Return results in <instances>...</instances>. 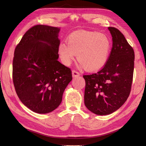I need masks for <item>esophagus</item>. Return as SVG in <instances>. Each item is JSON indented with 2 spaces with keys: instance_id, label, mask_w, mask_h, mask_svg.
Listing matches in <instances>:
<instances>
[{
  "instance_id": "obj_1",
  "label": "esophagus",
  "mask_w": 146,
  "mask_h": 146,
  "mask_svg": "<svg viewBox=\"0 0 146 146\" xmlns=\"http://www.w3.org/2000/svg\"><path fill=\"white\" fill-rule=\"evenodd\" d=\"M80 75V73L76 72V71H75V70H73V71H72V76H73V78L79 76Z\"/></svg>"
}]
</instances>
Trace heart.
<instances>
[{"label": "heart", "instance_id": "b5f03b06", "mask_svg": "<svg viewBox=\"0 0 146 146\" xmlns=\"http://www.w3.org/2000/svg\"><path fill=\"white\" fill-rule=\"evenodd\" d=\"M111 48V41L106 34L80 31L70 35L68 43H60L59 54L66 66L71 64L76 55L78 60L86 71L95 72L106 64Z\"/></svg>", "mask_w": 146, "mask_h": 146}]
</instances>
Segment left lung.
<instances>
[{
    "label": "left lung",
    "instance_id": "left-lung-1",
    "mask_svg": "<svg viewBox=\"0 0 146 146\" xmlns=\"http://www.w3.org/2000/svg\"><path fill=\"white\" fill-rule=\"evenodd\" d=\"M112 40L110 56L96 73L84 75V104L93 113L105 115L117 111L130 93L134 70L135 52L117 29L110 27Z\"/></svg>",
    "mask_w": 146,
    "mask_h": 146
}]
</instances>
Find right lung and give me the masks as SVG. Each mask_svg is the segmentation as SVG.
Instances as JSON below:
<instances>
[{
	"instance_id": "1",
	"label": "right lung",
	"mask_w": 146,
	"mask_h": 146,
	"mask_svg": "<svg viewBox=\"0 0 146 146\" xmlns=\"http://www.w3.org/2000/svg\"><path fill=\"white\" fill-rule=\"evenodd\" d=\"M60 29L36 25L25 33L15 50L16 92L24 105L36 113L56 110L72 80L70 69L58 61Z\"/></svg>"
}]
</instances>
